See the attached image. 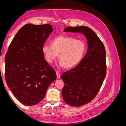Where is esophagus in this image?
Listing matches in <instances>:
<instances>
[{"instance_id": "esophagus-1", "label": "esophagus", "mask_w": 126, "mask_h": 126, "mask_svg": "<svg viewBox=\"0 0 126 126\" xmlns=\"http://www.w3.org/2000/svg\"><path fill=\"white\" fill-rule=\"evenodd\" d=\"M56 75H57V78H60V74L59 73V72L58 71H57L56 72Z\"/></svg>"}]
</instances>
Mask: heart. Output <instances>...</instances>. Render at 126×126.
Listing matches in <instances>:
<instances>
[{"mask_svg":"<svg viewBox=\"0 0 126 126\" xmlns=\"http://www.w3.org/2000/svg\"><path fill=\"white\" fill-rule=\"evenodd\" d=\"M87 46L84 41L75 38L61 35L55 37L51 45H44L42 52L46 60L52 63L58 55L59 65L67 69L76 67L81 62L86 51Z\"/></svg>","mask_w":126,"mask_h":126,"instance_id":"obj_1","label":"heart"}]
</instances>
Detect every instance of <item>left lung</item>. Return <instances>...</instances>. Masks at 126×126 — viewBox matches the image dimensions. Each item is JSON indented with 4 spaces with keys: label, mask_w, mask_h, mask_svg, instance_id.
<instances>
[{
    "label": "left lung",
    "mask_w": 126,
    "mask_h": 126,
    "mask_svg": "<svg viewBox=\"0 0 126 126\" xmlns=\"http://www.w3.org/2000/svg\"><path fill=\"white\" fill-rule=\"evenodd\" d=\"M64 32H79L87 39V52L77 66L61 75L64 82L63 99L74 107L81 106L97 96L106 75V50L93 30L87 26L68 27Z\"/></svg>",
    "instance_id": "1"
}]
</instances>
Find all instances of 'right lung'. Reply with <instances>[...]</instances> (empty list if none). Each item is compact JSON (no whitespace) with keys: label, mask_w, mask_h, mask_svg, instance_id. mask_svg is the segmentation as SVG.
Wrapping results in <instances>:
<instances>
[{"label":"right lung","mask_w":126,"mask_h":126,"mask_svg":"<svg viewBox=\"0 0 126 126\" xmlns=\"http://www.w3.org/2000/svg\"><path fill=\"white\" fill-rule=\"evenodd\" d=\"M53 31L49 24H27L15 35L5 56V79L21 104L35 105L44 98L56 79L55 70L45 60L42 48Z\"/></svg>","instance_id":"right-lung-1"}]
</instances>
